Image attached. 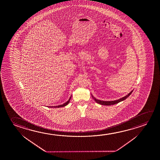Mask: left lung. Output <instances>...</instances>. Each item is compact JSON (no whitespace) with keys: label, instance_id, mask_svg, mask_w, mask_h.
Wrapping results in <instances>:
<instances>
[{"label":"left lung","instance_id":"8db88e82","mask_svg":"<svg viewBox=\"0 0 160 160\" xmlns=\"http://www.w3.org/2000/svg\"><path fill=\"white\" fill-rule=\"evenodd\" d=\"M133 92V90L132 91H131L127 95H126L125 97H123V98H122L121 99H119L117 100H114V101H102V100H100L97 99H96L95 98L93 97L92 96V97L94 100H95V102H96L97 103H98V104H101V105H114V104H117L118 102H121L122 101H123L124 100L126 99L130 95L132 94V92Z\"/></svg>","mask_w":160,"mask_h":160}]
</instances>
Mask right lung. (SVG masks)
I'll list each match as a JSON object with an SVG mask.
<instances>
[{
	"label": "right lung",
	"mask_w": 160,
	"mask_h": 160,
	"mask_svg": "<svg viewBox=\"0 0 160 160\" xmlns=\"http://www.w3.org/2000/svg\"><path fill=\"white\" fill-rule=\"evenodd\" d=\"M71 97L70 98V99H68V102H65L64 104H62V105H58V106H55V107H48L50 108H60V107H65L66 105H68L69 102H70V100L71 99Z\"/></svg>",
	"instance_id": "1"
}]
</instances>
